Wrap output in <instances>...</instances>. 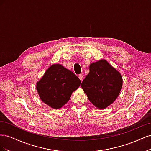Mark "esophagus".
<instances>
[{"instance_id": "1", "label": "esophagus", "mask_w": 151, "mask_h": 151, "mask_svg": "<svg viewBox=\"0 0 151 151\" xmlns=\"http://www.w3.org/2000/svg\"><path fill=\"white\" fill-rule=\"evenodd\" d=\"M79 78L80 79V80L82 81L83 80V74H80L79 75Z\"/></svg>"}]
</instances>
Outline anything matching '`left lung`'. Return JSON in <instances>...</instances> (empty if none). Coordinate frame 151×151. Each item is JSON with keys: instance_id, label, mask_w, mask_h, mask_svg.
<instances>
[{"instance_id": "left-lung-1", "label": "left lung", "mask_w": 151, "mask_h": 151, "mask_svg": "<svg viewBox=\"0 0 151 151\" xmlns=\"http://www.w3.org/2000/svg\"><path fill=\"white\" fill-rule=\"evenodd\" d=\"M122 84L120 72L102 59L89 65V73L82 82L81 88L93 105L105 109L115 101Z\"/></svg>"}]
</instances>
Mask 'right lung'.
Returning <instances> with one entry per match:
<instances>
[{
    "mask_svg": "<svg viewBox=\"0 0 151 151\" xmlns=\"http://www.w3.org/2000/svg\"><path fill=\"white\" fill-rule=\"evenodd\" d=\"M79 77L60 64H53L37 83L36 90L42 101L53 109H59L70 99L80 86Z\"/></svg>",
    "mask_w": 151,
    "mask_h": 151,
    "instance_id": "add662e5",
    "label": "right lung"
}]
</instances>
